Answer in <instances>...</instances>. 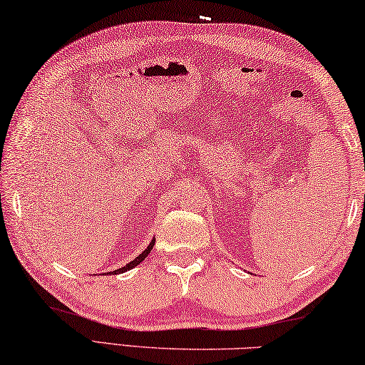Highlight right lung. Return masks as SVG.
Wrapping results in <instances>:
<instances>
[{"label":"right lung","mask_w":365,"mask_h":365,"mask_svg":"<svg viewBox=\"0 0 365 365\" xmlns=\"http://www.w3.org/2000/svg\"><path fill=\"white\" fill-rule=\"evenodd\" d=\"M153 244H155V239H152V242L148 244V247L143 250V252L139 255V257H135V259L133 260V262H129V264H126L124 267H121L119 268V270H115V273H121V272H128V270H130V268H134V267H137L140 264V262L145 259V257L150 254V250H152V247H153Z\"/></svg>","instance_id":"1"}]
</instances>
